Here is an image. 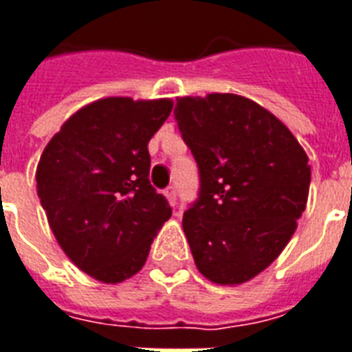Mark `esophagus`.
<instances>
[{"mask_svg": "<svg viewBox=\"0 0 352 352\" xmlns=\"http://www.w3.org/2000/svg\"><path fill=\"white\" fill-rule=\"evenodd\" d=\"M164 196H166V199L169 201V205H173V207H175V203H177L175 186H168V188L164 190Z\"/></svg>", "mask_w": 352, "mask_h": 352, "instance_id": "esophagus-1", "label": "esophagus"}]
</instances>
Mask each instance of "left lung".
<instances>
[{
  "instance_id": "obj_1",
  "label": "left lung",
  "mask_w": 352,
  "mask_h": 352,
  "mask_svg": "<svg viewBox=\"0 0 352 352\" xmlns=\"http://www.w3.org/2000/svg\"><path fill=\"white\" fill-rule=\"evenodd\" d=\"M175 119L201 181L199 199L183 216L197 270L218 285L250 282L295 233L308 203V155L274 113L246 96H181Z\"/></svg>"
}]
</instances>
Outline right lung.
<instances>
[{
  "label": "right lung",
  "instance_id": "obj_1",
  "mask_svg": "<svg viewBox=\"0 0 352 352\" xmlns=\"http://www.w3.org/2000/svg\"><path fill=\"white\" fill-rule=\"evenodd\" d=\"M171 110V98H100L72 113L41 155L37 194L52 233L98 282L138 274L171 216L149 183L147 149Z\"/></svg>",
  "mask_w": 352,
  "mask_h": 352
}]
</instances>
